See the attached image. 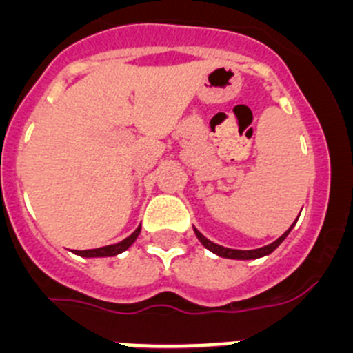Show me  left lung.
Masks as SVG:
<instances>
[{
  "label": "left lung",
  "instance_id": "1",
  "mask_svg": "<svg viewBox=\"0 0 353 353\" xmlns=\"http://www.w3.org/2000/svg\"><path fill=\"white\" fill-rule=\"evenodd\" d=\"M293 226H295V223H293L292 226H290L288 230H286V232L279 236V239L274 240L272 244L263 245V248H258V249H249V251H240V249H230V248H224V245L214 244V242H212V240H208L203 233H199L196 228H194V233H196V236H198L199 242H201V245H203V248H207L210 252H214V254H217V256L230 258V260H256V258L269 256L270 252L276 251V249L283 244V240L288 236V233L292 232Z\"/></svg>",
  "mask_w": 353,
  "mask_h": 353
}]
</instances>
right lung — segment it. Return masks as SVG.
<instances>
[{"label": "right lung", "mask_w": 353, "mask_h": 353, "mask_svg": "<svg viewBox=\"0 0 353 353\" xmlns=\"http://www.w3.org/2000/svg\"><path fill=\"white\" fill-rule=\"evenodd\" d=\"M139 233H141V226L136 228V232L130 233L127 239H123L121 242H118V244H113V245H104V248H97V249H84V251H74L76 254H79V256L83 258H108V256H117V254H120V252L127 251V249L130 248V245L136 242V239L139 236Z\"/></svg>", "instance_id": "right-lung-1"}]
</instances>
